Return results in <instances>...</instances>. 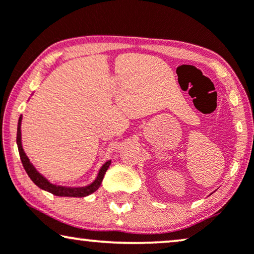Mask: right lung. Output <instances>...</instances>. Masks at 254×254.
Returning a JSON list of instances; mask_svg holds the SVG:
<instances>
[{
	"instance_id": "right-lung-1",
	"label": "right lung",
	"mask_w": 254,
	"mask_h": 254,
	"mask_svg": "<svg viewBox=\"0 0 254 254\" xmlns=\"http://www.w3.org/2000/svg\"><path fill=\"white\" fill-rule=\"evenodd\" d=\"M20 124H22V117H19L18 120V127H17V145H18V151H19V156H20V161H22V164L25 169V171L31 180L36 184V185L39 187V189L47 190L54 195L58 196H70V197H83V196H88L90 194L96 192L97 190L99 189L100 184L103 182L104 176H105V172L109 169V166L111 164V161H107L105 164H104L102 168H100L98 176L95 179V182L90 185L85 186V187H64V186H58V185H53L51 184L48 180L40 175L39 172L37 171L36 168L31 164L30 159L27 158V156L25 155V152L23 150L22 147V135H20Z\"/></svg>"
}]
</instances>
